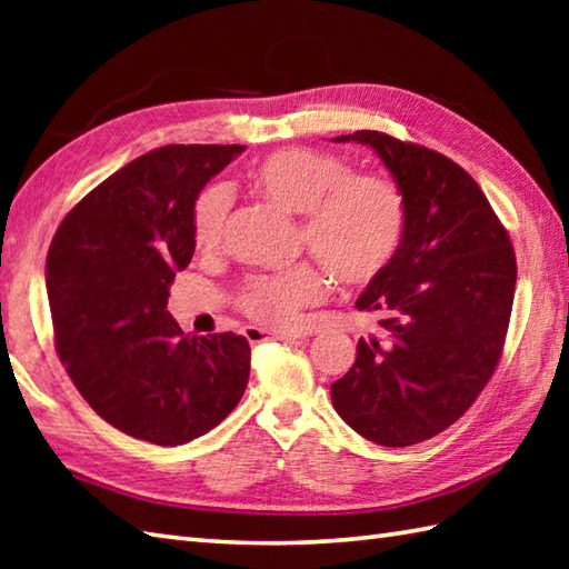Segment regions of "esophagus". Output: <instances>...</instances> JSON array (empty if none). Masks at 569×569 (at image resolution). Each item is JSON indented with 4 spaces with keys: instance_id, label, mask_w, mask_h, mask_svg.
<instances>
[{
    "instance_id": "esophagus-1",
    "label": "esophagus",
    "mask_w": 569,
    "mask_h": 569,
    "mask_svg": "<svg viewBox=\"0 0 569 569\" xmlns=\"http://www.w3.org/2000/svg\"><path fill=\"white\" fill-rule=\"evenodd\" d=\"M310 330H263V328H253V325H247L244 337L251 345H259L263 340H296V337H308Z\"/></svg>"
}]
</instances>
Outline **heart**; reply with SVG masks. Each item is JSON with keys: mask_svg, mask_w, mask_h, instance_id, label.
Instances as JSON below:
<instances>
[{"mask_svg": "<svg viewBox=\"0 0 569 569\" xmlns=\"http://www.w3.org/2000/svg\"><path fill=\"white\" fill-rule=\"evenodd\" d=\"M251 186L278 208L300 214V244L337 281L369 283L381 276L403 244L408 208L403 190L381 173H352L345 159L316 149H278L251 168ZM229 214V190L208 186L192 202V241L217 249ZM328 291V278L312 263L253 276L241 286L239 308L269 328H293L303 310Z\"/></svg>", "mask_w": 569, "mask_h": 569, "instance_id": "b5f03b06", "label": "heart"}]
</instances>
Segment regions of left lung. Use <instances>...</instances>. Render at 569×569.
Masks as SVG:
<instances>
[{"instance_id":"1","label":"left lung","mask_w":569,"mask_h":569,"mask_svg":"<svg viewBox=\"0 0 569 569\" xmlns=\"http://www.w3.org/2000/svg\"><path fill=\"white\" fill-rule=\"evenodd\" d=\"M377 151L403 190V244L369 281L357 308L379 335L330 386L349 428L383 447H408L450 428L491 379L509 330L516 253L485 192L447 156L381 131L332 139Z\"/></svg>"}]
</instances>
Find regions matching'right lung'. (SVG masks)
Wrapping results in <instances>:
<instances>
[{"label": "right lung", "mask_w": 569, "mask_h": 569, "mask_svg": "<svg viewBox=\"0 0 569 569\" xmlns=\"http://www.w3.org/2000/svg\"><path fill=\"white\" fill-rule=\"evenodd\" d=\"M244 149L173 143L139 156L66 214L48 249L56 352L94 413L131 438L186 445L244 396L247 337H190L166 310L196 251L192 202Z\"/></svg>", "instance_id": "1"}]
</instances>
